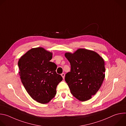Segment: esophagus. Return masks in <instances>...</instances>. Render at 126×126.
Here are the masks:
<instances>
[{
	"label": "esophagus",
	"mask_w": 126,
	"mask_h": 126,
	"mask_svg": "<svg viewBox=\"0 0 126 126\" xmlns=\"http://www.w3.org/2000/svg\"><path fill=\"white\" fill-rule=\"evenodd\" d=\"M61 76H62V78L64 79V77H65V74H64V73H62V74H61Z\"/></svg>",
	"instance_id": "1"
}]
</instances>
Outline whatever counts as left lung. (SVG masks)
Here are the masks:
<instances>
[{
	"label": "left lung",
	"mask_w": 126,
	"mask_h": 126,
	"mask_svg": "<svg viewBox=\"0 0 126 126\" xmlns=\"http://www.w3.org/2000/svg\"><path fill=\"white\" fill-rule=\"evenodd\" d=\"M71 71L65 80L71 94L81 101L90 99L100 88L105 78L104 59L93 51L79 49L74 53H66Z\"/></svg>",
	"instance_id": "left-lung-1"
}]
</instances>
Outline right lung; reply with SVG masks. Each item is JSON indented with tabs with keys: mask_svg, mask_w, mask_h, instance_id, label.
<instances>
[{
	"mask_svg": "<svg viewBox=\"0 0 126 126\" xmlns=\"http://www.w3.org/2000/svg\"><path fill=\"white\" fill-rule=\"evenodd\" d=\"M52 53L43 48H32L19 59L18 65L21 82L31 97L46 104L56 94V87L63 80L57 74V65L50 62Z\"/></svg>",
	"mask_w": 126,
	"mask_h": 126,
	"instance_id": "right-lung-1",
	"label": "right lung"
}]
</instances>
